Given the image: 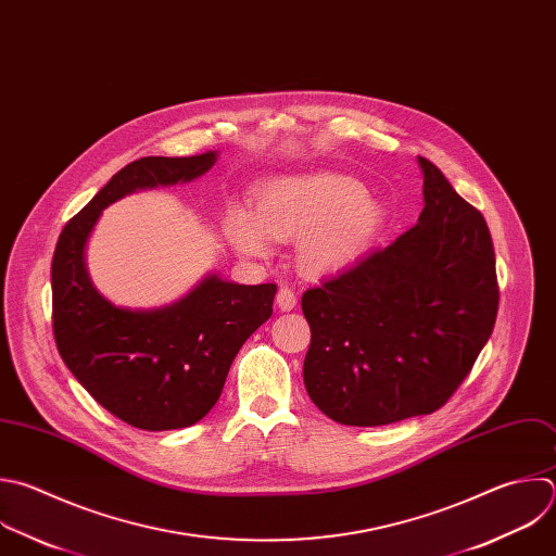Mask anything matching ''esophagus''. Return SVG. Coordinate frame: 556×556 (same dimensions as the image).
Returning a JSON list of instances; mask_svg holds the SVG:
<instances>
[{
	"instance_id": "34e87169",
	"label": "esophagus",
	"mask_w": 556,
	"mask_h": 556,
	"mask_svg": "<svg viewBox=\"0 0 556 556\" xmlns=\"http://www.w3.org/2000/svg\"><path fill=\"white\" fill-rule=\"evenodd\" d=\"M277 307L281 312H290V309L296 307V296H294V292L290 288H279V292H277Z\"/></svg>"
}]
</instances>
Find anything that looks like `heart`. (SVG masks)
Returning a JSON list of instances; mask_svg holds the SVG:
<instances>
[{
  "label": "heart",
  "instance_id": "heart-1",
  "mask_svg": "<svg viewBox=\"0 0 556 556\" xmlns=\"http://www.w3.org/2000/svg\"><path fill=\"white\" fill-rule=\"evenodd\" d=\"M384 225V205L368 197L359 180L338 172H303L262 182L255 192V214L231 205L225 233L233 249L249 257L268 255V238L299 240V266L312 275H327L371 251Z\"/></svg>",
  "mask_w": 556,
  "mask_h": 556
}]
</instances>
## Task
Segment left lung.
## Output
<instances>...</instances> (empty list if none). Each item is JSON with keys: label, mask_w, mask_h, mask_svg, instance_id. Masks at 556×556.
<instances>
[{"label": "left lung", "mask_w": 556, "mask_h": 556, "mask_svg": "<svg viewBox=\"0 0 556 556\" xmlns=\"http://www.w3.org/2000/svg\"><path fill=\"white\" fill-rule=\"evenodd\" d=\"M417 161L426 203L417 225L301 299L312 329L305 391L342 426L376 428L439 410L495 325L489 227L434 163Z\"/></svg>", "instance_id": "left-lung-1"}]
</instances>
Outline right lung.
<instances>
[{"mask_svg": "<svg viewBox=\"0 0 556 556\" xmlns=\"http://www.w3.org/2000/svg\"><path fill=\"white\" fill-rule=\"evenodd\" d=\"M218 150L143 156L122 167L63 229L52 260V320L72 376L111 415L161 432L201 421L218 402L233 357L273 314L275 283L244 286L205 275L178 301L130 309L109 301L87 270V242L115 201L214 167Z\"/></svg>", "mask_w": 556, "mask_h": 556, "instance_id": "1", "label": "right lung"}]
</instances>
